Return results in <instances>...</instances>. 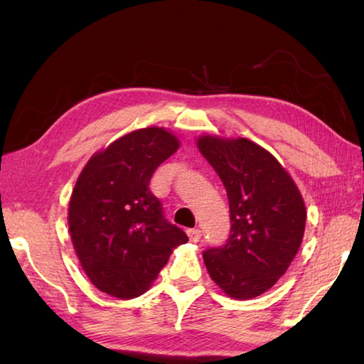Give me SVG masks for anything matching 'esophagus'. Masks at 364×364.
Here are the masks:
<instances>
[{
    "label": "esophagus",
    "instance_id": "obj_1",
    "mask_svg": "<svg viewBox=\"0 0 364 364\" xmlns=\"http://www.w3.org/2000/svg\"><path fill=\"white\" fill-rule=\"evenodd\" d=\"M188 236L191 239V242H199L200 237H202V232L199 230H188Z\"/></svg>",
    "mask_w": 364,
    "mask_h": 364
}]
</instances>
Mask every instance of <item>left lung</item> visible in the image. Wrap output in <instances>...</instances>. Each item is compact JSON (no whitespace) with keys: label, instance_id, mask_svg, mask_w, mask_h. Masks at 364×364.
<instances>
[{"label":"left lung","instance_id":"1","mask_svg":"<svg viewBox=\"0 0 364 364\" xmlns=\"http://www.w3.org/2000/svg\"><path fill=\"white\" fill-rule=\"evenodd\" d=\"M197 147L217 171L230 202L231 230L204 250L210 278L232 299L258 297L276 284L300 249L305 204L291 175L245 138L202 136Z\"/></svg>","mask_w":364,"mask_h":364}]
</instances>
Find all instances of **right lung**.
<instances>
[{"mask_svg":"<svg viewBox=\"0 0 364 364\" xmlns=\"http://www.w3.org/2000/svg\"><path fill=\"white\" fill-rule=\"evenodd\" d=\"M180 143L164 128L128 133L95 154L80 173L69 204L73 249L90 281L117 299L144 294L171 249L188 242L164 217L151 193L154 171Z\"/></svg>","mask_w":364,"mask_h":364,"instance_id":"1","label":"right lung"}]
</instances>
